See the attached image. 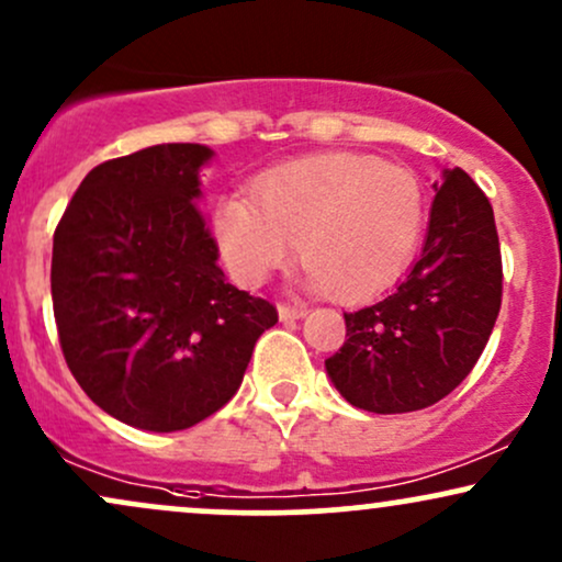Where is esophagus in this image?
<instances>
[{
  "label": "esophagus",
  "instance_id": "1",
  "mask_svg": "<svg viewBox=\"0 0 562 562\" xmlns=\"http://www.w3.org/2000/svg\"><path fill=\"white\" fill-rule=\"evenodd\" d=\"M277 314H280L282 322H293V319H303L308 312L303 306H288V303H280V306H277Z\"/></svg>",
  "mask_w": 562,
  "mask_h": 562
}]
</instances>
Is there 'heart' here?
<instances>
[{
	"mask_svg": "<svg viewBox=\"0 0 562 562\" xmlns=\"http://www.w3.org/2000/svg\"><path fill=\"white\" fill-rule=\"evenodd\" d=\"M423 227L420 179L351 153L280 166L250 198H224L214 216L218 254L240 285H261L295 243L308 285L344 301L389 288L415 256Z\"/></svg>",
	"mask_w": 562,
	"mask_h": 562,
	"instance_id": "obj_1",
	"label": "heart"
}]
</instances>
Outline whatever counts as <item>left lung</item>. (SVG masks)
Instances as JSON below:
<instances>
[{
	"instance_id": "obj_1",
	"label": "left lung",
	"mask_w": 562,
	"mask_h": 562,
	"mask_svg": "<svg viewBox=\"0 0 562 562\" xmlns=\"http://www.w3.org/2000/svg\"><path fill=\"white\" fill-rule=\"evenodd\" d=\"M420 259L383 299L346 312V344L325 362L340 396L375 415L441 402L470 375L502 306L494 211L462 169L434 184Z\"/></svg>"
}]
</instances>
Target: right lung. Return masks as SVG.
<instances>
[{
  "label": "right lung",
  "mask_w": 562,
  "mask_h": 562,
  "mask_svg": "<svg viewBox=\"0 0 562 562\" xmlns=\"http://www.w3.org/2000/svg\"><path fill=\"white\" fill-rule=\"evenodd\" d=\"M214 150L153 145L83 177L53 243L63 357L92 402L132 428L171 434L240 389L269 301L227 282L200 214Z\"/></svg>",
  "instance_id": "1"
}]
</instances>
